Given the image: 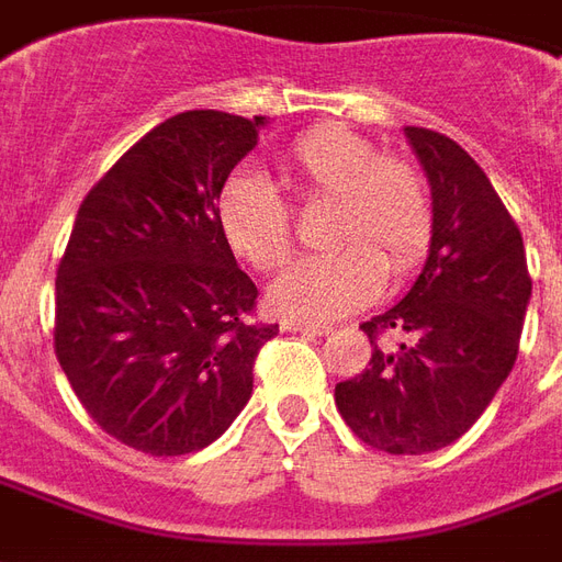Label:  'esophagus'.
Segmentation results:
<instances>
[{
    "instance_id": "esophagus-1",
    "label": "esophagus",
    "mask_w": 562,
    "mask_h": 562,
    "mask_svg": "<svg viewBox=\"0 0 562 562\" xmlns=\"http://www.w3.org/2000/svg\"><path fill=\"white\" fill-rule=\"evenodd\" d=\"M282 330H289V334H306V337H325V334H330L328 325H313V322H294V318H285V322H282Z\"/></svg>"
}]
</instances>
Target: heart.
<instances>
[{
  "label": "heart",
  "mask_w": 562,
  "mask_h": 562,
  "mask_svg": "<svg viewBox=\"0 0 562 562\" xmlns=\"http://www.w3.org/2000/svg\"><path fill=\"white\" fill-rule=\"evenodd\" d=\"M301 207L328 204L322 244L270 285L282 316L330 322L370 304L385 273H413L434 237V198L424 173L401 156H376L358 132L325 123L277 156ZM216 225L234 256L256 270L282 268L294 249L292 210L256 173H234L216 198Z\"/></svg>",
  "instance_id": "1"
}]
</instances>
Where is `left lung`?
Returning a JSON list of instances; mask_svg holds the SVG:
<instances>
[{"instance_id":"left-lung-1","label":"left lung","mask_w":562,"mask_h":562,"mask_svg":"<svg viewBox=\"0 0 562 562\" xmlns=\"http://www.w3.org/2000/svg\"><path fill=\"white\" fill-rule=\"evenodd\" d=\"M403 132L434 198L430 252L406 297L361 325L373 355L334 401L367 446L424 454L467 434L512 373L532 280L518 225L470 153L430 128ZM382 333L402 340L385 347Z\"/></svg>"}]
</instances>
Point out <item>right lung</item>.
I'll use <instances>...</instances> for the list:
<instances>
[{"mask_svg": "<svg viewBox=\"0 0 562 562\" xmlns=\"http://www.w3.org/2000/svg\"><path fill=\"white\" fill-rule=\"evenodd\" d=\"M265 123L171 116L78 210L56 270V358L92 422L144 454L173 458L220 439L280 330L249 322L256 282L216 225L220 189Z\"/></svg>", "mask_w": 562, "mask_h": 562, "instance_id": "obj_1", "label": "right lung"}]
</instances>
